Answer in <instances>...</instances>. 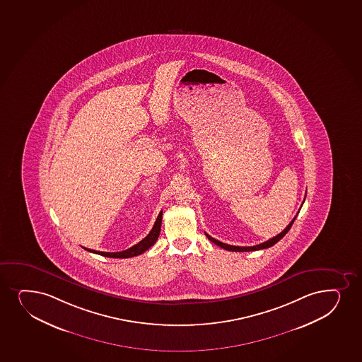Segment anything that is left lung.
<instances>
[{
  "label": "left lung",
  "mask_w": 362,
  "mask_h": 362,
  "mask_svg": "<svg viewBox=\"0 0 362 362\" xmlns=\"http://www.w3.org/2000/svg\"><path fill=\"white\" fill-rule=\"evenodd\" d=\"M305 201V199H304ZM302 209V207H300ZM300 211V209H299ZM298 216V214H297ZM297 216L292 219V221L289 223L288 226H286L285 230H282L280 234L276 235L275 238H270L268 241H265V243H259V245H255V246L251 247H241V246H231V245H228V243H223L221 241H218L216 238H213L212 236H209V234H206V236L209 238V240H211L213 243H216L218 246L221 247V248H224L226 251L231 252H250V251H258V250H264V248H269V247L274 246L275 243H279L281 238H284L287 233H288L289 229H291V226L293 224L294 221H296V218Z\"/></svg>",
  "instance_id": "8db88e82"
}]
</instances>
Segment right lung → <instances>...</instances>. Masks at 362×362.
Here are the masks:
<instances>
[{
	"mask_svg": "<svg viewBox=\"0 0 362 362\" xmlns=\"http://www.w3.org/2000/svg\"><path fill=\"white\" fill-rule=\"evenodd\" d=\"M162 223V211L158 213V219L153 224V229L150 231L149 235L146 238H143L141 243H136L134 246L128 248L126 251L122 252H99L93 251L90 248H85L86 251L92 252V253H97V255H104V257H109V258H131V257H136V255L144 253L146 250H149L150 247L153 246V243H156V240L160 235V230H161Z\"/></svg>",
	"mask_w": 362,
	"mask_h": 362,
	"instance_id": "add662e5",
	"label": "right lung"
}]
</instances>
